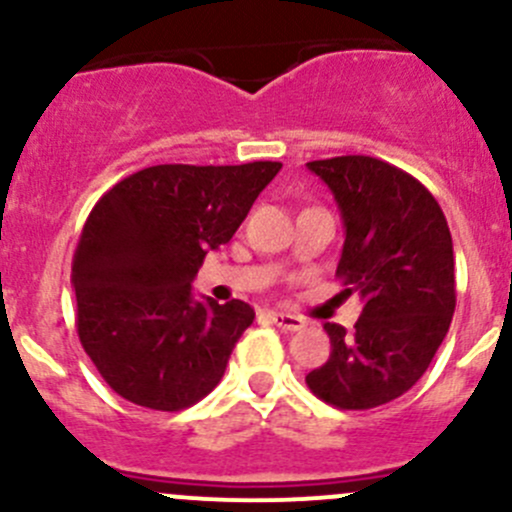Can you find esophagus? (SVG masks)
<instances>
[{
  "label": "esophagus",
  "mask_w": 512,
  "mask_h": 512,
  "mask_svg": "<svg viewBox=\"0 0 512 512\" xmlns=\"http://www.w3.org/2000/svg\"><path fill=\"white\" fill-rule=\"evenodd\" d=\"M270 319L275 327H280L282 332H299L304 329V319L299 314H287V312H270Z\"/></svg>",
  "instance_id": "esophagus-1"
}]
</instances>
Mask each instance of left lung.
<instances>
[{
	"label": "left lung",
	"mask_w": 512,
	"mask_h": 512,
	"mask_svg": "<svg viewBox=\"0 0 512 512\" xmlns=\"http://www.w3.org/2000/svg\"><path fill=\"white\" fill-rule=\"evenodd\" d=\"M342 210L344 250L337 277L364 299L352 332L327 322V364L309 371L317 399L366 411L411 389L441 347L456 272L446 215L426 185L386 160L337 156L307 163Z\"/></svg>",
	"instance_id": "obj_1"
}]
</instances>
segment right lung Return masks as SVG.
<instances>
[{
    "mask_svg": "<svg viewBox=\"0 0 512 512\" xmlns=\"http://www.w3.org/2000/svg\"><path fill=\"white\" fill-rule=\"evenodd\" d=\"M282 163L151 165L101 195L71 265L76 332L131 404L180 411L220 384L250 304L193 297L208 250L230 242Z\"/></svg>",
    "mask_w": 512,
    "mask_h": 512,
    "instance_id": "add662e5",
    "label": "right lung"
}]
</instances>
